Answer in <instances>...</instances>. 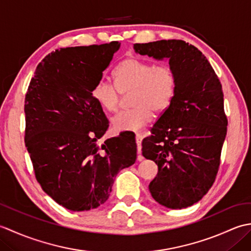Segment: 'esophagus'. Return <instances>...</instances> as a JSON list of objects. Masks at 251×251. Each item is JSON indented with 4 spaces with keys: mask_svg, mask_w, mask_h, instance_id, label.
I'll use <instances>...</instances> for the list:
<instances>
[{
    "mask_svg": "<svg viewBox=\"0 0 251 251\" xmlns=\"http://www.w3.org/2000/svg\"><path fill=\"white\" fill-rule=\"evenodd\" d=\"M143 139L142 134H136V142H137V149H138V154L141 153V142ZM138 159H142V156H138Z\"/></svg>",
    "mask_w": 251,
    "mask_h": 251,
    "instance_id": "obj_1",
    "label": "esophagus"
}]
</instances>
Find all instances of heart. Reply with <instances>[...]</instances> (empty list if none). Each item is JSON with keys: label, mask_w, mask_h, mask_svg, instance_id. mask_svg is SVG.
<instances>
[{"label": "heart", "mask_w": 251, "mask_h": 251, "mask_svg": "<svg viewBox=\"0 0 251 251\" xmlns=\"http://www.w3.org/2000/svg\"><path fill=\"white\" fill-rule=\"evenodd\" d=\"M178 77L168 63L152 62L129 57L114 70V84L101 78L94 84L92 96L101 109L114 113L120 109L123 95H129L131 109L112 120L115 131H136L152 119V111L163 112L173 102Z\"/></svg>", "instance_id": "heart-1"}]
</instances>
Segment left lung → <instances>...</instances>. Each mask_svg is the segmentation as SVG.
Returning a JSON list of instances; mask_svg holds the SVG:
<instances>
[{
  "label": "left lung",
  "mask_w": 251,
  "mask_h": 251,
  "mask_svg": "<svg viewBox=\"0 0 251 251\" xmlns=\"http://www.w3.org/2000/svg\"><path fill=\"white\" fill-rule=\"evenodd\" d=\"M140 55L169 59L178 77L173 102L151 135L142 141V155L158 173L149 190L170 209L189 207L214 184L227 129L222 85L205 55L182 40L134 44Z\"/></svg>",
  "instance_id": "1"
}]
</instances>
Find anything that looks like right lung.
<instances>
[{"label":"right lung","instance_id":"obj_1","mask_svg":"<svg viewBox=\"0 0 251 251\" xmlns=\"http://www.w3.org/2000/svg\"><path fill=\"white\" fill-rule=\"evenodd\" d=\"M121 43L66 47L35 69L25 99V143L42 189L73 211L109 199L116 175L135 164V137L121 132L102 143L109 127L92 88Z\"/></svg>","mask_w":251,"mask_h":251}]
</instances>
